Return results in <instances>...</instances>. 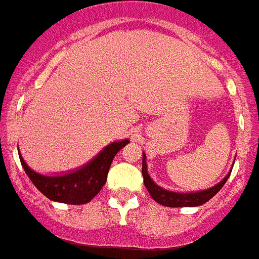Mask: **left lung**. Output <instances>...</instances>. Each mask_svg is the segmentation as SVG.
Wrapping results in <instances>:
<instances>
[{
  "instance_id": "obj_1",
  "label": "left lung",
  "mask_w": 259,
  "mask_h": 259,
  "mask_svg": "<svg viewBox=\"0 0 259 259\" xmlns=\"http://www.w3.org/2000/svg\"><path fill=\"white\" fill-rule=\"evenodd\" d=\"M234 164V163H233ZM233 169V168H232ZM232 169L226 175L219 184H215L211 188L204 189V191L197 192H175L168 191L165 188L160 187L155 181L151 179L148 175V168H147V161H145V153H143V166L142 173L144 177V185L147 188V191L149 192L151 197L155 200L156 202H159L160 205L164 206H169V208H185V206H200L204 205L205 202H208L211 197H214L215 194L219 193L220 189L224 187V184L229 179Z\"/></svg>"
}]
</instances>
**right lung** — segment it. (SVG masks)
Segmentation results:
<instances>
[{"instance_id":"right-lung-1","label":"right lung","mask_w":259,"mask_h":259,"mask_svg":"<svg viewBox=\"0 0 259 259\" xmlns=\"http://www.w3.org/2000/svg\"><path fill=\"white\" fill-rule=\"evenodd\" d=\"M130 143L128 139L104 147L95 157L71 172L49 176L31 169L18 151L19 160L29 179L49 200L63 204H87L99 193L107 181V175L115 155Z\"/></svg>"}]
</instances>
